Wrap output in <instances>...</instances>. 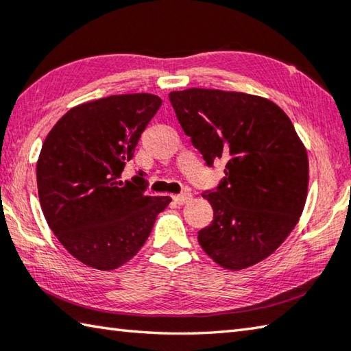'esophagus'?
Returning a JSON list of instances; mask_svg holds the SVG:
<instances>
[{
    "label": "esophagus",
    "mask_w": 351,
    "mask_h": 351,
    "mask_svg": "<svg viewBox=\"0 0 351 351\" xmlns=\"http://www.w3.org/2000/svg\"><path fill=\"white\" fill-rule=\"evenodd\" d=\"M173 199H175L176 204H181V205L187 204V202L191 201V193H190V191H182V193H180V195H175Z\"/></svg>",
    "instance_id": "34e87169"
}]
</instances>
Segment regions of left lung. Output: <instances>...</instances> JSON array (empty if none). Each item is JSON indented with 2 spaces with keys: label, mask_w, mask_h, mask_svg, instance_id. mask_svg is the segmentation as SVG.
I'll return each instance as SVG.
<instances>
[{
  "label": "left lung",
  "mask_w": 351,
  "mask_h": 351,
  "mask_svg": "<svg viewBox=\"0 0 351 351\" xmlns=\"http://www.w3.org/2000/svg\"><path fill=\"white\" fill-rule=\"evenodd\" d=\"M169 99L207 166L226 162L223 180L202 195L215 216L197 232L199 245L226 269L262 262L306 204L307 154L292 121L274 101L245 93L190 88Z\"/></svg>",
  "instance_id": "left-lung-1"
}]
</instances>
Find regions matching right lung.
Returning <instances> with one entry per match:
<instances>
[{
    "instance_id": "right-lung-1",
    "label": "right lung",
    "mask_w": 351,
    "mask_h": 351,
    "mask_svg": "<svg viewBox=\"0 0 351 351\" xmlns=\"http://www.w3.org/2000/svg\"><path fill=\"white\" fill-rule=\"evenodd\" d=\"M162 100L121 94L70 109L40 149L36 180L45 221L86 266L112 271L146 242L169 196H147L146 173L123 182L143 130Z\"/></svg>"
}]
</instances>
